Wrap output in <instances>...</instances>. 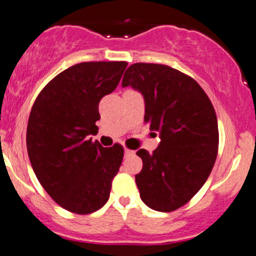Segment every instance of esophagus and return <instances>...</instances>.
Segmentation results:
<instances>
[{"label":"esophagus","mask_w":256,"mask_h":256,"mask_svg":"<svg viewBox=\"0 0 256 256\" xmlns=\"http://www.w3.org/2000/svg\"><path fill=\"white\" fill-rule=\"evenodd\" d=\"M124 152H125V156H130V155H132L134 151L132 150H128V148H125V150H124Z\"/></svg>","instance_id":"34e87169"}]
</instances>
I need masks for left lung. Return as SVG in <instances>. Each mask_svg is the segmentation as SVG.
<instances>
[{
    "label": "left lung",
    "instance_id": "left-lung-1",
    "mask_svg": "<svg viewBox=\"0 0 256 256\" xmlns=\"http://www.w3.org/2000/svg\"><path fill=\"white\" fill-rule=\"evenodd\" d=\"M131 86L145 101V121L158 131L152 154L140 148L142 170L135 176L140 198L150 209L168 212L185 205L209 178L218 155V118L194 78L158 64H134L122 88Z\"/></svg>",
    "mask_w": 256,
    "mask_h": 256
}]
</instances>
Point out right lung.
Listing matches in <instances>:
<instances>
[{
	"label": "right lung",
	"instance_id": "1",
	"mask_svg": "<svg viewBox=\"0 0 256 256\" xmlns=\"http://www.w3.org/2000/svg\"><path fill=\"white\" fill-rule=\"evenodd\" d=\"M128 62H82L52 78L32 106L27 151L36 178L64 209L90 214L110 198L124 158L122 146L102 148L98 102L118 88Z\"/></svg>",
	"mask_w": 256,
	"mask_h": 256
}]
</instances>
